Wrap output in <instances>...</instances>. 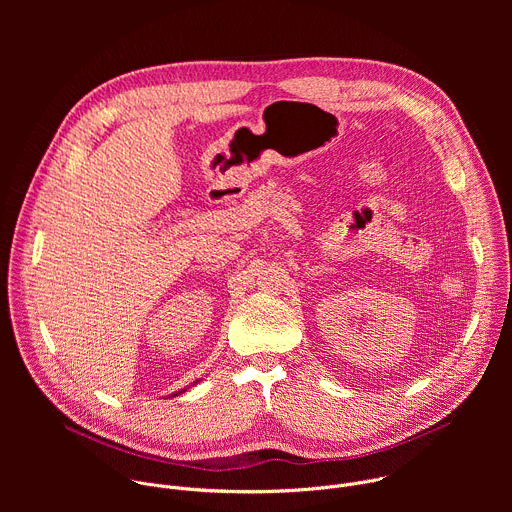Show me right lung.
<instances>
[{
	"mask_svg": "<svg viewBox=\"0 0 512 512\" xmlns=\"http://www.w3.org/2000/svg\"><path fill=\"white\" fill-rule=\"evenodd\" d=\"M196 383H198V381H196ZM196 383H190V387H194V385H196ZM190 387H188V389H190ZM184 391H186V389H180V391H176V393H172V397H178V395H182V393H184Z\"/></svg>",
	"mask_w": 512,
	"mask_h": 512,
	"instance_id": "1",
	"label": "right lung"
}]
</instances>
